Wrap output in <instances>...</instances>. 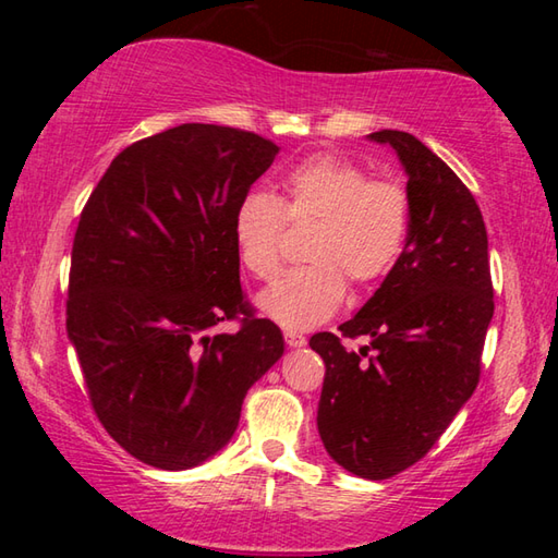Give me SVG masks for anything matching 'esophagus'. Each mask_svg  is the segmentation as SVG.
Segmentation results:
<instances>
[{
  "instance_id": "obj_1",
  "label": "esophagus",
  "mask_w": 558,
  "mask_h": 558,
  "mask_svg": "<svg viewBox=\"0 0 558 558\" xmlns=\"http://www.w3.org/2000/svg\"><path fill=\"white\" fill-rule=\"evenodd\" d=\"M282 335H286V344L288 347H305L307 344V339H305V335H300V332H292V329H286V332H282Z\"/></svg>"
}]
</instances>
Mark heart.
<instances>
[{"mask_svg":"<svg viewBox=\"0 0 558 558\" xmlns=\"http://www.w3.org/2000/svg\"><path fill=\"white\" fill-rule=\"evenodd\" d=\"M290 223L315 221L302 256L307 266L288 270L258 295L263 315L290 329H310L337 313L347 282L366 288L401 258L409 239V194L391 179H369L337 155H313L288 169L280 196L248 192L233 211L235 253L251 276H278L280 235Z\"/></svg>","mask_w":558,"mask_h":558,"instance_id":"b5f03b06","label":"heart"}]
</instances>
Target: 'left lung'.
<instances>
[{
	"instance_id": "left-lung-1",
	"label": "left lung",
	"mask_w": 558,
	"mask_h": 558,
	"mask_svg": "<svg viewBox=\"0 0 558 558\" xmlns=\"http://www.w3.org/2000/svg\"><path fill=\"white\" fill-rule=\"evenodd\" d=\"M366 137L391 147L409 177V239L379 290L339 325L369 344L352 352L317 332L310 347L327 366L317 430L329 458L386 480L426 456L475 391L495 302L485 221L468 186L409 132Z\"/></svg>"
}]
</instances>
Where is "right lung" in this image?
Here are the masks:
<instances>
[{
    "instance_id": "right-lung-1",
    "label": "right lung",
    "mask_w": 558,
    "mask_h": 558,
    "mask_svg": "<svg viewBox=\"0 0 558 558\" xmlns=\"http://www.w3.org/2000/svg\"><path fill=\"white\" fill-rule=\"evenodd\" d=\"M278 153L253 132L184 122L122 149L81 214L65 329L102 428L147 465L214 458L286 352L243 300L231 235ZM239 314V333L210 335Z\"/></svg>"
}]
</instances>
